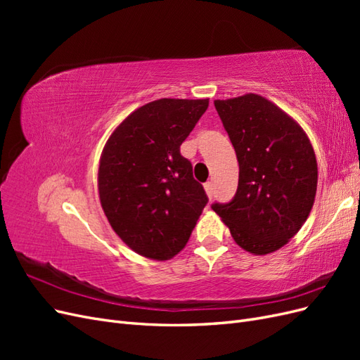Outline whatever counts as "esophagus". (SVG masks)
I'll list each match as a JSON object with an SVG mask.
<instances>
[{
	"label": "esophagus",
	"mask_w": 360,
	"mask_h": 360,
	"mask_svg": "<svg viewBox=\"0 0 360 360\" xmlns=\"http://www.w3.org/2000/svg\"><path fill=\"white\" fill-rule=\"evenodd\" d=\"M204 189H205L207 197H209V198L212 200L213 195H214V186H213V183H212V181H207V183L204 184Z\"/></svg>",
	"instance_id": "obj_1"
}]
</instances>
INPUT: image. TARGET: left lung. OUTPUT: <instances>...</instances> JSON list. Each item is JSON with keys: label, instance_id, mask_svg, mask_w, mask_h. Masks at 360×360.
I'll use <instances>...</instances> for the list:
<instances>
[{"label": "left lung", "instance_id": "8db88e82", "mask_svg": "<svg viewBox=\"0 0 360 360\" xmlns=\"http://www.w3.org/2000/svg\"><path fill=\"white\" fill-rule=\"evenodd\" d=\"M214 108L240 171L234 198L212 209L248 252H275L296 236L314 205L319 169L311 141L288 114L259 94L214 101Z\"/></svg>", "mask_w": 360, "mask_h": 360}]
</instances>
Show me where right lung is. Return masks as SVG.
<instances>
[{
	"mask_svg": "<svg viewBox=\"0 0 360 360\" xmlns=\"http://www.w3.org/2000/svg\"><path fill=\"white\" fill-rule=\"evenodd\" d=\"M209 99H159L126 117L106 141L97 186L117 236L136 254L165 261L186 246L205 207L202 184L180 146Z\"/></svg>",
	"mask_w": 360,
	"mask_h": 360,
	"instance_id": "add662e5",
	"label": "right lung"
}]
</instances>
